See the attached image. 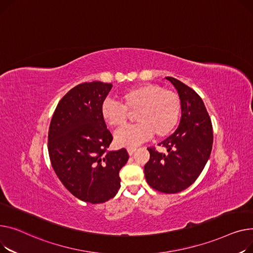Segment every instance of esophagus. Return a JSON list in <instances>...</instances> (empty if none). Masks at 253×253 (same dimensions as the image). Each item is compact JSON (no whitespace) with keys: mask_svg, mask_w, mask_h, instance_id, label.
I'll list each match as a JSON object with an SVG mask.
<instances>
[{"mask_svg":"<svg viewBox=\"0 0 253 253\" xmlns=\"http://www.w3.org/2000/svg\"><path fill=\"white\" fill-rule=\"evenodd\" d=\"M135 151H136V148H128V149H127L128 155H132L133 153H135Z\"/></svg>","mask_w":253,"mask_h":253,"instance_id":"1","label":"esophagus"}]
</instances>
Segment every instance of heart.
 Masks as SVG:
<instances>
[{
  "label": "heart",
  "mask_w": 253,
  "mask_h": 253,
  "mask_svg": "<svg viewBox=\"0 0 253 253\" xmlns=\"http://www.w3.org/2000/svg\"><path fill=\"white\" fill-rule=\"evenodd\" d=\"M123 105L110 99L101 104L102 120L111 127L126 126L128 113L135 114L138 125L116 132L115 143L132 148L153 136L163 138L174 129L181 115V100L172 91L153 84L133 86L122 95Z\"/></svg>",
  "instance_id": "heart-1"
}]
</instances>
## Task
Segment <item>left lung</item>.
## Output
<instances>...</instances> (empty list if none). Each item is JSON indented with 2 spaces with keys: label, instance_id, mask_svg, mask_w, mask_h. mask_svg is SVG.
<instances>
[{
  "label": "left lung",
  "instance_id": "obj_1",
  "mask_svg": "<svg viewBox=\"0 0 253 253\" xmlns=\"http://www.w3.org/2000/svg\"><path fill=\"white\" fill-rule=\"evenodd\" d=\"M179 94L182 116L175 131L158 145L168 153L148 148L150 159L144 167L147 183L153 189L172 194L196 181L210 159L213 133L211 117L199 95L174 78L167 77Z\"/></svg>",
  "mask_w": 253,
  "mask_h": 253
}]
</instances>
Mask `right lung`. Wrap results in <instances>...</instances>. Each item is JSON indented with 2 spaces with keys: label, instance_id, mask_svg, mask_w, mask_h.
Segmentation results:
<instances>
[{
  "label": "right lung",
  "instance_id": "obj_1",
  "mask_svg": "<svg viewBox=\"0 0 253 253\" xmlns=\"http://www.w3.org/2000/svg\"><path fill=\"white\" fill-rule=\"evenodd\" d=\"M111 87L102 82L72 87L58 103L49 128L48 150L55 173L73 196L93 204L117 194L120 170L128 159L125 148L107 150L112 135L100 108Z\"/></svg>",
  "mask_w": 253,
  "mask_h": 253
}]
</instances>
